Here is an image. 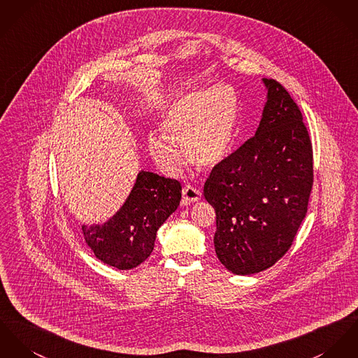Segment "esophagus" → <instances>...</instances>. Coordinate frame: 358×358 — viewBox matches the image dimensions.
Wrapping results in <instances>:
<instances>
[{
    "instance_id": "esophagus-1",
    "label": "esophagus",
    "mask_w": 358,
    "mask_h": 358,
    "mask_svg": "<svg viewBox=\"0 0 358 358\" xmlns=\"http://www.w3.org/2000/svg\"><path fill=\"white\" fill-rule=\"evenodd\" d=\"M200 197H201V193H200L199 189L193 188L191 185L184 187V189H182V201H184V204L199 201Z\"/></svg>"
}]
</instances>
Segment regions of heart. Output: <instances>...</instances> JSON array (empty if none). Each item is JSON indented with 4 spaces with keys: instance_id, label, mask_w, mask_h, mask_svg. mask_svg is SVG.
<instances>
[{
    "instance_id": "b5f03b06",
    "label": "heart",
    "mask_w": 358,
    "mask_h": 358,
    "mask_svg": "<svg viewBox=\"0 0 358 358\" xmlns=\"http://www.w3.org/2000/svg\"><path fill=\"white\" fill-rule=\"evenodd\" d=\"M238 121V98L227 84L194 88L174 98L161 115L165 134L151 132L147 145L166 171L177 173L182 158L176 141H181L187 159L199 169H214L230 154Z\"/></svg>"
}]
</instances>
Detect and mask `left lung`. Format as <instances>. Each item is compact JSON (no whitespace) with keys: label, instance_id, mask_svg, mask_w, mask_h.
I'll return each mask as SVG.
<instances>
[{"label":"left lung","instance_id":"obj_1","mask_svg":"<svg viewBox=\"0 0 358 358\" xmlns=\"http://www.w3.org/2000/svg\"><path fill=\"white\" fill-rule=\"evenodd\" d=\"M262 82L267 101L255 136L214 167L204 184L217 214V256L236 275L267 270L292 247L313 182L301 111L276 80Z\"/></svg>","mask_w":358,"mask_h":358}]
</instances>
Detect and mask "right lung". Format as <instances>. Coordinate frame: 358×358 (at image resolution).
I'll return each mask as SVG.
<instances>
[{
	"instance_id": "1",
	"label": "right lung",
	"mask_w": 358,
	"mask_h": 358,
	"mask_svg": "<svg viewBox=\"0 0 358 358\" xmlns=\"http://www.w3.org/2000/svg\"><path fill=\"white\" fill-rule=\"evenodd\" d=\"M181 184L140 170L132 191L118 211L103 223L82 224L84 241L111 267L131 270L154 250L158 229L177 210Z\"/></svg>"
}]
</instances>
